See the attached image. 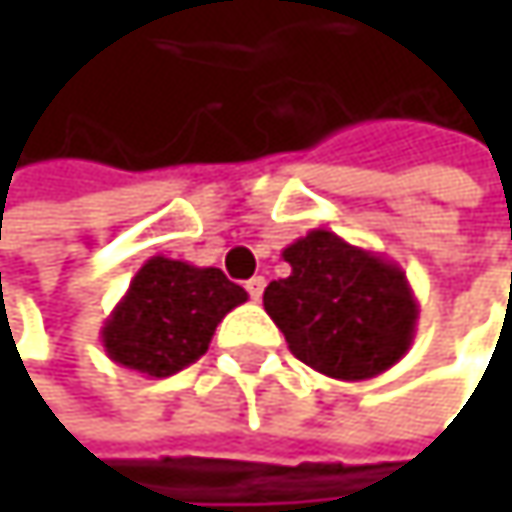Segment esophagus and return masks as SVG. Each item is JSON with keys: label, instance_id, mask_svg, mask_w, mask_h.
<instances>
[{"label": "esophagus", "instance_id": "1", "mask_svg": "<svg viewBox=\"0 0 512 512\" xmlns=\"http://www.w3.org/2000/svg\"><path fill=\"white\" fill-rule=\"evenodd\" d=\"M263 287H266V278H263V275H255V278L246 281V290H249L252 299H260V296H263Z\"/></svg>", "mask_w": 512, "mask_h": 512}]
</instances>
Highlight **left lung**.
Returning a JSON list of instances; mask_svg holds the SVG:
<instances>
[{"label": "left lung", "mask_w": 512, "mask_h": 512, "mask_svg": "<svg viewBox=\"0 0 512 512\" xmlns=\"http://www.w3.org/2000/svg\"><path fill=\"white\" fill-rule=\"evenodd\" d=\"M281 257L290 275L263 290V308L290 353L332 379H373L409 353L418 299L400 263L314 228Z\"/></svg>", "instance_id": "obj_1"}]
</instances>
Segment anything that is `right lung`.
I'll list each match as a JSON object with an SVG mask.
<instances>
[{
  "mask_svg": "<svg viewBox=\"0 0 512 512\" xmlns=\"http://www.w3.org/2000/svg\"><path fill=\"white\" fill-rule=\"evenodd\" d=\"M246 299L216 266L154 255L106 317L100 341L115 364L165 379L204 356L216 326Z\"/></svg>",
  "mask_w": 512,
  "mask_h": 512,
  "instance_id": "1",
  "label": "right lung"
}]
</instances>
